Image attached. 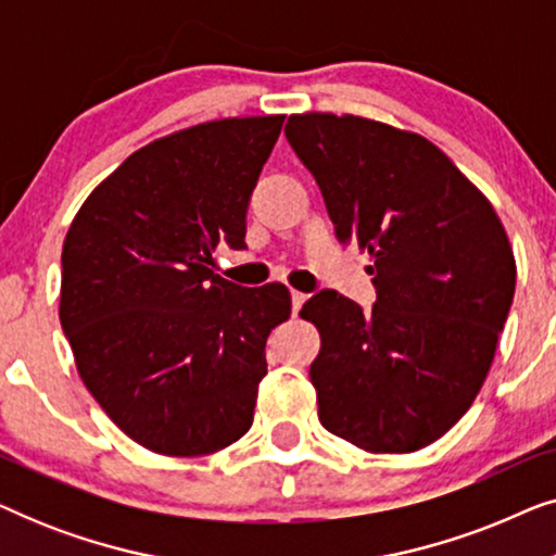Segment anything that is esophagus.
<instances>
[{"instance_id": "1", "label": "esophagus", "mask_w": 556, "mask_h": 556, "mask_svg": "<svg viewBox=\"0 0 556 556\" xmlns=\"http://www.w3.org/2000/svg\"><path fill=\"white\" fill-rule=\"evenodd\" d=\"M303 301H306V293H301V291H291V306H293V316L299 314V311H301Z\"/></svg>"}]
</instances>
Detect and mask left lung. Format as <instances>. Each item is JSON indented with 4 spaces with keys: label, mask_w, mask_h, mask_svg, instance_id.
<instances>
[{
    "label": "left lung",
    "mask_w": 556,
    "mask_h": 556,
    "mask_svg": "<svg viewBox=\"0 0 556 556\" xmlns=\"http://www.w3.org/2000/svg\"><path fill=\"white\" fill-rule=\"evenodd\" d=\"M295 156L337 238L371 255V311L337 291L303 303L321 349L318 420L369 453L443 438L481 392L516 288L511 242L485 194L420 134L337 113H295Z\"/></svg>",
    "instance_id": "left-lung-1"
}]
</instances>
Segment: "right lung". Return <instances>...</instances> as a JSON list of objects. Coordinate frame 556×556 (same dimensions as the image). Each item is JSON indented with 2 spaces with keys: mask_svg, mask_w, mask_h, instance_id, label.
Returning a JSON list of instances; mask_svg holds the SVG:
<instances>
[{
  "mask_svg": "<svg viewBox=\"0 0 556 556\" xmlns=\"http://www.w3.org/2000/svg\"><path fill=\"white\" fill-rule=\"evenodd\" d=\"M286 116L219 118L147 143L109 174L63 242L60 324L83 384L162 455L223 451L253 425L265 341L291 293L219 278L245 248L250 194Z\"/></svg>",
  "mask_w": 556,
  "mask_h": 556,
  "instance_id": "1",
  "label": "right lung"
}]
</instances>
